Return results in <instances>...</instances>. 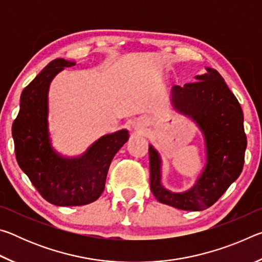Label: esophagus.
<instances>
[{"label":"esophagus","mask_w":262,"mask_h":262,"mask_svg":"<svg viewBox=\"0 0 262 262\" xmlns=\"http://www.w3.org/2000/svg\"><path fill=\"white\" fill-rule=\"evenodd\" d=\"M144 127H145L144 119H136V120H134V122H133V128H134L135 130H143Z\"/></svg>","instance_id":"1"}]
</instances>
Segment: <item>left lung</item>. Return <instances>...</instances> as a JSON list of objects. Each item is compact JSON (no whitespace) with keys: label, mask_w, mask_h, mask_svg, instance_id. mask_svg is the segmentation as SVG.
<instances>
[{"label":"left lung","mask_w":262,"mask_h":262,"mask_svg":"<svg viewBox=\"0 0 262 262\" xmlns=\"http://www.w3.org/2000/svg\"><path fill=\"white\" fill-rule=\"evenodd\" d=\"M193 83L173 85V108L195 122L203 136L206 161L195 183L184 192L163 185L162 157L149 144L150 188L157 201L181 210L200 211L214 205L242 173L247 145L241 105L216 69L206 67Z\"/></svg>","instance_id":"obj_1"}]
</instances>
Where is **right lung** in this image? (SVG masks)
<instances>
[{
  "label": "right lung",
  "mask_w": 262,
  "mask_h": 262,
  "mask_svg": "<svg viewBox=\"0 0 262 262\" xmlns=\"http://www.w3.org/2000/svg\"><path fill=\"white\" fill-rule=\"evenodd\" d=\"M74 60L51 61L20 95L19 113L12 125L15 152L21 171L41 196L60 207L96 201L105 188L113 157L129 139L127 129L100 136L77 156H64L53 147L48 123V92L57 74Z\"/></svg>",
  "instance_id": "add662e5"
}]
</instances>
